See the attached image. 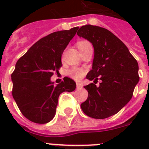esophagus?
<instances>
[{
    "mask_svg": "<svg viewBox=\"0 0 149 149\" xmlns=\"http://www.w3.org/2000/svg\"><path fill=\"white\" fill-rule=\"evenodd\" d=\"M76 86H77V89H81L83 88V85L81 83H77V84H76Z\"/></svg>",
    "mask_w": 149,
    "mask_h": 149,
    "instance_id": "34e87169",
    "label": "esophagus"
}]
</instances>
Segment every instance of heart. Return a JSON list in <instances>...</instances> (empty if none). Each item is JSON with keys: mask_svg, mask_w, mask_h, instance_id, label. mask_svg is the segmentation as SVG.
<instances>
[{"mask_svg": "<svg viewBox=\"0 0 149 149\" xmlns=\"http://www.w3.org/2000/svg\"><path fill=\"white\" fill-rule=\"evenodd\" d=\"M90 45V43L89 42H86V41H81V42H79L77 43V47H78L79 49L84 48L85 46L89 45ZM68 74L72 78H73L74 80L75 81H80L81 79H82L84 77V74H85V71L82 68H74L72 69H71L68 72Z\"/></svg>", "mask_w": 149, "mask_h": 149, "instance_id": "1", "label": "heart"}]
</instances>
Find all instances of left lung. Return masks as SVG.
I'll use <instances>...</instances> for the list:
<instances>
[{"mask_svg":"<svg viewBox=\"0 0 149 149\" xmlns=\"http://www.w3.org/2000/svg\"><path fill=\"white\" fill-rule=\"evenodd\" d=\"M77 35L94 48L93 67L86 75L93 83L84 86L89 95L81 109L88 116L106 119L120 111L132 98L139 81L138 63L127 46L107 29L88 24L79 29ZM98 79L102 82L96 87Z\"/></svg>","mask_w":149,"mask_h":149,"instance_id":"1","label":"left lung"}]
</instances>
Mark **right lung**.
Here are the masks:
<instances>
[{
	"label": "right lung",
	"mask_w": 149,
	"mask_h": 149,
	"mask_svg": "<svg viewBox=\"0 0 149 149\" xmlns=\"http://www.w3.org/2000/svg\"><path fill=\"white\" fill-rule=\"evenodd\" d=\"M78 28L46 36L17 61L11 75L13 96L22 114L31 122H51L56 114L60 95L75 89L76 83L69 77H64V81L56 85L51 77L62 66V54Z\"/></svg>",
	"instance_id": "right-lung-1"
}]
</instances>
